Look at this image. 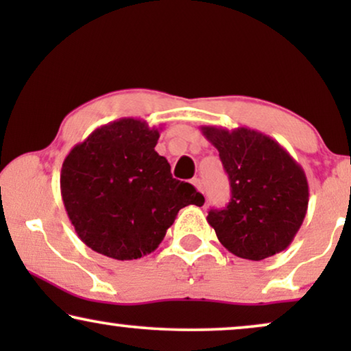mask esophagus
<instances>
[{"label": "esophagus", "mask_w": 351, "mask_h": 351, "mask_svg": "<svg viewBox=\"0 0 351 351\" xmlns=\"http://www.w3.org/2000/svg\"><path fill=\"white\" fill-rule=\"evenodd\" d=\"M191 184L196 186V190L203 193V182H201V179H193V180H191Z\"/></svg>", "instance_id": "1"}]
</instances>
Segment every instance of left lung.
<instances>
[{
  "instance_id": "8db88e82",
  "label": "left lung",
  "mask_w": 351,
  "mask_h": 351,
  "mask_svg": "<svg viewBox=\"0 0 351 351\" xmlns=\"http://www.w3.org/2000/svg\"><path fill=\"white\" fill-rule=\"evenodd\" d=\"M201 132L219 150L232 186L227 208L208 214L219 241L247 261L285 251L308 208L302 166L275 138L254 129L201 126Z\"/></svg>"
}]
</instances>
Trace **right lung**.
Segmentation results:
<instances>
[{
  "instance_id": "right-lung-1",
  "label": "right lung",
  "mask_w": 351,
  "mask_h": 351,
  "mask_svg": "<svg viewBox=\"0 0 351 351\" xmlns=\"http://www.w3.org/2000/svg\"><path fill=\"white\" fill-rule=\"evenodd\" d=\"M160 129L121 118L95 129L71 148L60 171V193L71 225L93 251L134 261L155 251L189 204L204 196L172 179L155 152Z\"/></svg>"
}]
</instances>
